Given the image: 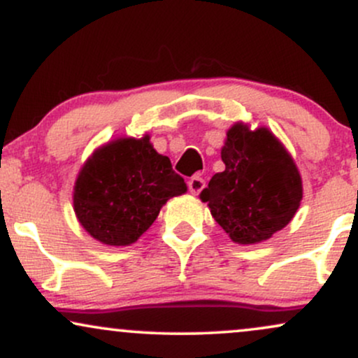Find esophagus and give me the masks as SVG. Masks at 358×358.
Segmentation results:
<instances>
[{
    "mask_svg": "<svg viewBox=\"0 0 358 358\" xmlns=\"http://www.w3.org/2000/svg\"><path fill=\"white\" fill-rule=\"evenodd\" d=\"M203 188H205V180L200 175L192 176V178L188 180V190H190L193 195H199Z\"/></svg>",
    "mask_w": 358,
    "mask_h": 358,
    "instance_id": "esophagus-1",
    "label": "esophagus"
}]
</instances>
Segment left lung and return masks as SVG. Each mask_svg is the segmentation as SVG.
<instances>
[{
  "label": "left lung",
  "mask_w": 358,
  "mask_h": 358,
  "mask_svg": "<svg viewBox=\"0 0 358 358\" xmlns=\"http://www.w3.org/2000/svg\"><path fill=\"white\" fill-rule=\"evenodd\" d=\"M225 170L200 193L212 217L237 244L268 241L289 224L303 199L301 176L291 155L268 127L242 122L227 131Z\"/></svg>",
  "instance_id": "left-lung-1"
}]
</instances>
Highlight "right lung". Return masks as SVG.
Listing matches in <instances>:
<instances>
[{"label": "right lung", "mask_w": 358, "mask_h": 358, "mask_svg": "<svg viewBox=\"0 0 358 358\" xmlns=\"http://www.w3.org/2000/svg\"><path fill=\"white\" fill-rule=\"evenodd\" d=\"M187 183L150 136L119 138L94 151L77 176L73 210L82 227L106 245H129L145 234Z\"/></svg>", "instance_id": "add662e5"}]
</instances>
